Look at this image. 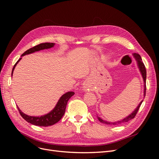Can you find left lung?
<instances>
[{"label":"left lung","mask_w":159,"mask_h":159,"mask_svg":"<svg viewBox=\"0 0 159 159\" xmlns=\"http://www.w3.org/2000/svg\"><path fill=\"white\" fill-rule=\"evenodd\" d=\"M133 56H134V57H135L137 61L138 66H139V69H140V71H141V74H142V76H143V80H144V82H145V85H144V86H145V89H144V95L145 96V94H146V78H147V71H146L145 66V65H144V64H143V62L142 59H141V57L140 55H139V54H137V53H134V54H133ZM142 102H143V101H142V102H141L140 103H139V105H138V107H137V109H136L135 110H134V111H133L131 115H129V116H128L127 117L123 119V120H121V121H118V122H115V123H109V122H107V121H103V120L101 119L100 117H98L99 121L101 123H105V124H107V125H111V124H113V125H117V124H118V123L120 124V123H122L127 122V121H130V120H131L132 119L134 118V117L136 116V115H137V112H138V111H139V108H140V107H141V105Z\"/></svg>","instance_id":"left-lung-1"}]
</instances>
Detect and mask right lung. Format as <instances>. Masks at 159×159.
<instances>
[{"instance_id":"add662e5","label":"right lung","mask_w":159,"mask_h":159,"mask_svg":"<svg viewBox=\"0 0 159 159\" xmlns=\"http://www.w3.org/2000/svg\"><path fill=\"white\" fill-rule=\"evenodd\" d=\"M54 46V43H48V42L42 43V44H40L37 46L31 48L30 49H28L25 53H23V54L21 56H23L26 54H32L33 52H35L41 50L50 48L53 47ZM20 60L21 58L19 59L17 61L16 63L14 64L12 71V75L13 70L14 68H15L17 63ZM74 93H75L73 92V91H69V92L64 94L59 99L58 102H57L54 109L49 113L43 115V116H41V117L28 116V115L22 113L21 111V110L18 108V106H17V108L18 109L19 113H20V115L22 117V118L25 120H26L27 122L30 123L32 125H36V126H40V127L51 126L58 122L61 119V117H63V115H64L66 111V107L67 103H68V100L70 99V98L71 97V96H73L74 95Z\"/></svg>"}]
</instances>
